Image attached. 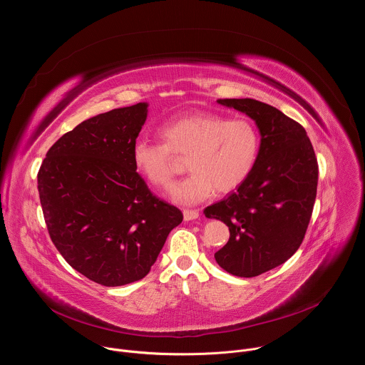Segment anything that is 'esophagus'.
Masks as SVG:
<instances>
[{"label":"esophagus","instance_id":"34e87169","mask_svg":"<svg viewBox=\"0 0 365 365\" xmlns=\"http://www.w3.org/2000/svg\"><path fill=\"white\" fill-rule=\"evenodd\" d=\"M183 218H185V221L196 220V218H199V211H196V210H185L183 211Z\"/></svg>","mask_w":365,"mask_h":365}]
</instances>
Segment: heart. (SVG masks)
<instances>
[{
	"label": "heart",
	"instance_id": "1",
	"mask_svg": "<svg viewBox=\"0 0 365 365\" xmlns=\"http://www.w3.org/2000/svg\"><path fill=\"white\" fill-rule=\"evenodd\" d=\"M159 134L163 143L134 141L133 165L150 185L169 189L178 172L175 155H186L190 173L172 189V199L182 205L202 202L214 190L228 193L240 187L254 170L262 144L251 120L212 113L173 117L160 125Z\"/></svg>",
	"mask_w": 365,
	"mask_h": 365
}]
</instances>
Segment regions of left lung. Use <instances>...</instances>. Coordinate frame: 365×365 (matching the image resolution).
I'll return each instance as SVG.
<instances>
[{
  "mask_svg": "<svg viewBox=\"0 0 365 365\" xmlns=\"http://www.w3.org/2000/svg\"><path fill=\"white\" fill-rule=\"evenodd\" d=\"M218 102L252 118L262 144L248 179L203 214L230 228L217 263L230 274L255 277L300 247L315 205L318 160L304 128L277 108L251 98Z\"/></svg>",
  "mask_w": 365,
  "mask_h": 365,
  "instance_id": "8db88e82",
  "label": "left lung"
}]
</instances>
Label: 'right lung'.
I'll return each instance as SVG.
<instances>
[{"instance_id": "1", "label": "right lung", "mask_w": 365, "mask_h": 365, "mask_svg": "<svg viewBox=\"0 0 365 365\" xmlns=\"http://www.w3.org/2000/svg\"><path fill=\"white\" fill-rule=\"evenodd\" d=\"M145 118L138 102L85 120L48 148L37 175L51 241L76 272L107 287L145 277L183 221L133 165Z\"/></svg>"}]
</instances>
